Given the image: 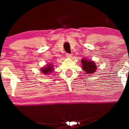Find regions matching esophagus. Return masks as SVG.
I'll return each mask as SVG.
<instances>
[{"label": "esophagus", "mask_w": 129, "mask_h": 129, "mask_svg": "<svg viewBox=\"0 0 129 129\" xmlns=\"http://www.w3.org/2000/svg\"><path fill=\"white\" fill-rule=\"evenodd\" d=\"M66 56L67 57H69V58H70L72 56V54H70V53H66Z\"/></svg>", "instance_id": "1"}]
</instances>
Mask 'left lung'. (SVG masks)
I'll return each mask as SVG.
<instances>
[{
  "instance_id": "obj_1",
  "label": "left lung",
  "mask_w": 129,
  "mask_h": 129,
  "mask_svg": "<svg viewBox=\"0 0 129 129\" xmlns=\"http://www.w3.org/2000/svg\"><path fill=\"white\" fill-rule=\"evenodd\" d=\"M82 64L83 66V69L84 72H86V73L91 74L93 73L96 70V65L95 64L94 62L92 61L82 59Z\"/></svg>"
}]
</instances>
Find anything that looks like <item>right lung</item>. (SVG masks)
I'll use <instances>...</instances> for the list:
<instances>
[{
  "label": "right lung",
  "mask_w": 129,
  "mask_h": 129,
  "mask_svg": "<svg viewBox=\"0 0 129 129\" xmlns=\"http://www.w3.org/2000/svg\"><path fill=\"white\" fill-rule=\"evenodd\" d=\"M52 65H49V66H47L46 68H43V69H41L42 72H43V74H48L49 73H50V72H52L53 71V68L52 66H51Z\"/></svg>",
  "instance_id": "right-lung-1"
}]
</instances>
